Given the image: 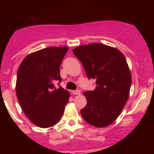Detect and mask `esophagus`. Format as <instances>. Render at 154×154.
Segmentation results:
<instances>
[{
  "label": "esophagus",
  "mask_w": 154,
  "mask_h": 154,
  "mask_svg": "<svg viewBox=\"0 0 154 154\" xmlns=\"http://www.w3.org/2000/svg\"><path fill=\"white\" fill-rule=\"evenodd\" d=\"M80 91L79 89L77 90H74V91H72V94H77V95H79V94H80Z\"/></svg>",
  "instance_id": "34e87169"
}]
</instances>
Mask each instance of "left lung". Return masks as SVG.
Returning <instances> with one entry per match:
<instances>
[{
	"label": "left lung",
	"mask_w": 154,
	"mask_h": 154,
	"mask_svg": "<svg viewBox=\"0 0 154 154\" xmlns=\"http://www.w3.org/2000/svg\"><path fill=\"white\" fill-rule=\"evenodd\" d=\"M88 79H95L93 91L83 93L86 106L80 110L87 123L96 127L111 125L120 116L130 94L131 74L124 54L117 48L100 43L73 50Z\"/></svg>",
	"instance_id": "1"
}]
</instances>
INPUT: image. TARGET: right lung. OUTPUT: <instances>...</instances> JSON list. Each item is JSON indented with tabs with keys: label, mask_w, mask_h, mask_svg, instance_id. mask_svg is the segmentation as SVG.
<instances>
[{
	"label": "right lung",
	"mask_w": 154,
	"mask_h": 154,
	"mask_svg": "<svg viewBox=\"0 0 154 154\" xmlns=\"http://www.w3.org/2000/svg\"><path fill=\"white\" fill-rule=\"evenodd\" d=\"M68 47H49L29 54L21 62L15 90L23 112L32 123L48 128L63 116L70 94L63 87L60 68Z\"/></svg>",
	"instance_id": "1"
}]
</instances>
